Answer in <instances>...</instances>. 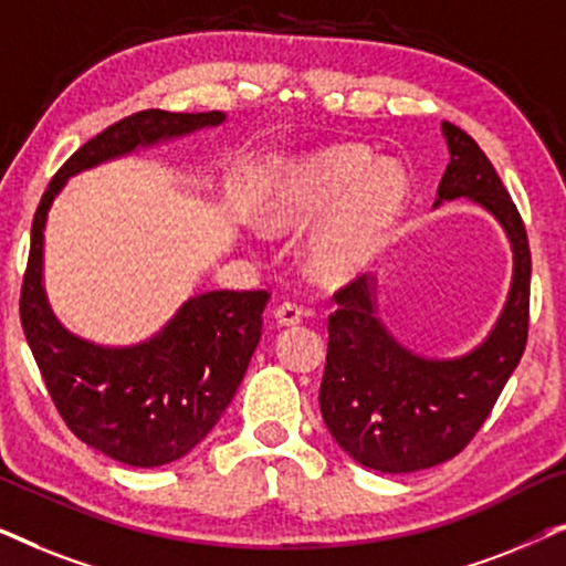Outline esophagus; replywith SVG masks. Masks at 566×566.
<instances>
[{
	"mask_svg": "<svg viewBox=\"0 0 566 566\" xmlns=\"http://www.w3.org/2000/svg\"><path fill=\"white\" fill-rule=\"evenodd\" d=\"M275 322L283 324V327H293V324L301 322V316H304V308L298 304H293V301H283V304L275 306Z\"/></svg>",
	"mask_w": 566,
	"mask_h": 566,
	"instance_id": "34e87169",
	"label": "esophagus"
}]
</instances>
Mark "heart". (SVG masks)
Segmentation results:
<instances>
[{
	"instance_id": "b5f03b06",
	"label": "heart",
	"mask_w": 566,
	"mask_h": 566,
	"mask_svg": "<svg viewBox=\"0 0 566 566\" xmlns=\"http://www.w3.org/2000/svg\"><path fill=\"white\" fill-rule=\"evenodd\" d=\"M409 182L394 161H376L363 146L339 144L283 161L260 200L270 234L314 231L306 250L316 281L343 285L378 258L405 213Z\"/></svg>"
}]
</instances>
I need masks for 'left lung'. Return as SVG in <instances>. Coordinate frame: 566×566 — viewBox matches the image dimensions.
<instances>
[{"mask_svg": "<svg viewBox=\"0 0 566 566\" xmlns=\"http://www.w3.org/2000/svg\"><path fill=\"white\" fill-rule=\"evenodd\" d=\"M440 128L451 161L436 206L469 198L490 211L513 247V283L484 343L448 360L422 358L394 339L378 319L376 277L360 275L335 293L322 417L345 453L384 474H409L459 455L490 417L528 339L531 250L521 213L474 138L448 120Z\"/></svg>", "mask_w": 566, "mask_h": 566, "instance_id": "8db88e82", "label": "left lung"}]
</instances>
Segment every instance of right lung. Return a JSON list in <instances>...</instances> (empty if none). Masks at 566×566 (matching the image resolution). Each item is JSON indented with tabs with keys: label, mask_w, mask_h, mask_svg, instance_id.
Returning a JSON list of instances; mask_svg holds the SVG:
<instances>
[{
	"label": "right lung",
	"mask_w": 566,
	"mask_h": 566,
	"mask_svg": "<svg viewBox=\"0 0 566 566\" xmlns=\"http://www.w3.org/2000/svg\"><path fill=\"white\" fill-rule=\"evenodd\" d=\"M227 115L142 111L76 149L38 203L22 277L20 319L49 394L82 443L128 467L151 469L190 453L231 405L262 335L268 291L192 296L146 343L95 345L53 316L43 289V229L72 175L144 146L221 126Z\"/></svg>",
	"instance_id": "add662e5"
}]
</instances>
